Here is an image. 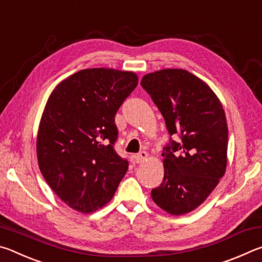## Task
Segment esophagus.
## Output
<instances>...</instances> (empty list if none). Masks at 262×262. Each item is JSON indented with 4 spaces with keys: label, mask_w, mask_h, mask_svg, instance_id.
Masks as SVG:
<instances>
[{
    "label": "esophagus",
    "mask_w": 262,
    "mask_h": 262,
    "mask_svg": "<svg viewBox=\"0 0 262 262\" xmlns=\"http://www.w3.org/2000/svg\"><path fill=\"white\" fill-rule=\"evenodd\" d=\"M148 156H149L148 152H145V151H141L140 154L134 155V159H135V162H136L137 164H140V163H143L144 161H147Z\"/></svg>",
    "instance_id": "obj_1"
}]
</instances>
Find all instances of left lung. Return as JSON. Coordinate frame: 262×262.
I'll use <instances>...</instances> for the list:
<instances>
[{"label": "left lung", "mask_w": 262, "mask_h": 262, "mask_svg": "<svg viewBox=\"0 0 262 262\" xmlns=\"http://www.w3.org/2000/svg\"><path fill=\"white\" fill-rule=\"evenodd\" d=\"M141 85L161 111L171 136L164 147V178L151 190L155 203L171 215L194 210L225 173L227 118L214 91L184 69L147 74Z\"/></svg>", "instance_id": "left-lung-1"}]
</instances>
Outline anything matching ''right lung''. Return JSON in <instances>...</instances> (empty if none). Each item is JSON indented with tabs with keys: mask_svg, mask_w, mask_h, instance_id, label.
<instances>
[{
	"mask_svg": "<svg viewBox=\"0 0 262 262\" xmlns=\"http://www.w3.org/2000/svg\"><path fill=\"white\" fill-rule=\"evenodd\" d=\"M136 74L83 69L57 85L37 137L43 178L66 205L89 214L111 201L128 170L114 150L115 113L137 86Z\"/></svg>",
	"mask_w": 262,
	"mask_h": 262,
	"instance_id": "1",
	"label": "right lung"
}]
</instances>
